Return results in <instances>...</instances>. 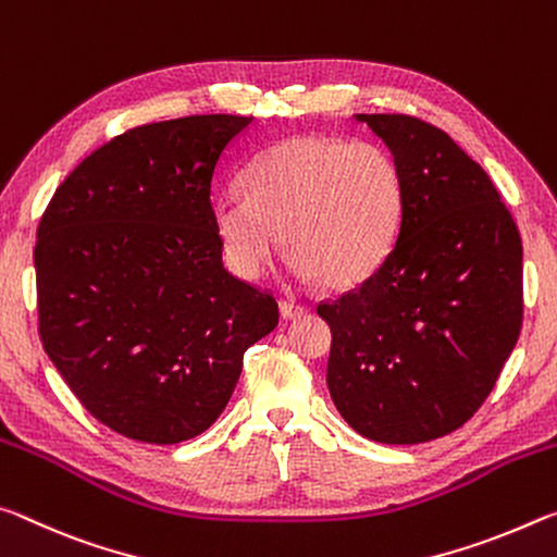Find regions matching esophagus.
Segmentation results:
<instances>
[{"label":"esophagus","mask_w":557,"mask_h":557,"mask_svg":"<svg viewBox=\"0 0 557 557\" xmlns=\"http://www.w3.org/2000/svg\"><path fill=\"white\" fill-rule=\"evenodd\" d=\"M278 311H281V315L286 318V321H294V318L306 315L308 308H306V306H300V304H294V300H281V304H278Z\"/></svg>","instance_id":"esophagus-1"}]
</instances>
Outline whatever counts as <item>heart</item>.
I'll return each instance as SVG.
<instances>
[{"label":"heart","mask_w":557,"mask_h":557,"mask_svg":"<svg viewBox=\"0 0 557 557\" xmlns=\"http://www.w3.org/2000/svg\"><path fill=\"white\" fill-rule=\"evenodd\" d=\"M244 195L212 207L214 234L236 276L259 278L284 239L296 278L350 288L389 257L405 182L395 158L375 143L300 135L251 162Z\"/></svg>","instance_id":"obj_1"}]
</instances>
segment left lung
Instances as JSON below:
<instances>
[{
	"instance_id": "8db88e82",
	"label": "left lung",
	"mask_w": 557,
	"mask_h": 557,
	"mask_svg": "<svg viewBox=\"0 0 557 557\" xmlns=\"http://www.w3.org/2000/svg\"><path fill=\"white\" fill-rule=\"evenodd\" d=\"M405 182L397 242L358 288L318 306L331 325L327 389L355 432L440 440L473 417L523 321L521 234L494 182L440 127L355 115Z\"/></svg>"
}]
</instances>
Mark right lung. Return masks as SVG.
Instances as JSON below:
<instances>
[{
	"mask_svg": "<svg viewBox=\"0 0 557 557\" xmlns=\"http://www.w3.org/2000/svg\"><path fill=\"white\" fill-rule=\"evenodd\" d=\"M244 115L117 135L63 180L34 249L44 350L98 422L135 442L202 434L246 348L278 323L271 294L224 269L212 180Z\"/></svg>",
	"mask_w": 557,
	"mask_h": 557,
	"instance_id": "1",
	"label": "right lung"
}]
</instances>
